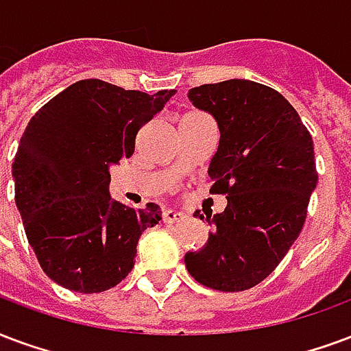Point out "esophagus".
Masks as SVG:
<instances>
[{
    "label": "esophagus",
    "mask_w": 351,
    "mask_h": 351,
    "mask_svg": "<svg viewBox=\"0 0 351 351\" xmlns=\"http://www.w3.org/2000/svg\"><path fill=\"white\" fill-rule=\"evenodd\" d=\"M162 218H165L166 223H176V222H181V220L185 218V213H179V210L168 209V210H165Z\"/></svg>",
    "instance_id": "1"
}]
</instances>
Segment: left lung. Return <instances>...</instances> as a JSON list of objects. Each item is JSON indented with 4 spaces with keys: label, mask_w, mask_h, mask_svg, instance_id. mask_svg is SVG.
Listing matches in <instances>:
<instances>
[{
    "label": "left lung",
    "mask_w": 351,
    "mask_h": 351,
    "mask_svg": "<svg viewBox=\"0 0 351 351\" xmlns=\"http://www.w3.org/2000/svg\"><path fill=\"white\" fill-rule=\"evenodd\" d=\"M189 97L220 128L210 194H226L228 207L205 218L209 242L185 265L209 289L247 291L276 270L304 228L318 181L313 136L285 97L255 81L199 85Z\"/></svg>",
    "instance_id": "left-lung-1"
}]
</instances>
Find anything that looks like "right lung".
<instances>
[{"mask_svg":"<svg viewBox=\"0 0 351 351\" xmlns=\"http://www.w3.org/2000/svg\"><path fill=\"white\" fill-rule=\"evenodd\" d=\"M176 90L154 96L83 79L38 109L12 162L14 199L42 270L73 292H104L133 270L157 204L112 202L109 166L135 154L136 133Z\"/></svg>","mask_w":351,"mask_h":351,"instance_id":"right-lung-1","label":"right lung"}]
</instances>
